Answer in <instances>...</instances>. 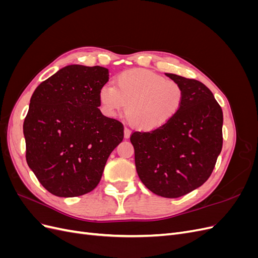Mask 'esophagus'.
<instances>
[{
	"label": "esophagus",
	"instance_id": "esophagus-1",
	"mask_svg": "<svg viewBox=\"0 0 258 258\" xmlns=\"http://www.w3.org/2000/svg\"><path fill=\"white\" fill-rule=\"evenodd\" d=\"M130 134H131L130 129H129V128H124V130H123V135H124V138L128 139V138L130 137Z\"/></svg>",
	"mask_w": 258,
	"mask_h": 258
}]
</instances>
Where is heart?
Listing matches in <instances>:
<instances>
[{"label": "heart", "instance_id": "obj_1", "mask_svg": "<svg viewBox=\"0 0 258 258\" xmlns=\"http://www.w3.org/2000/svg\"><path fill=\"white\" fill-rule=\"evenodd\" d=\"M101 110L116 116L126 105L129 122L141 131L165 126L182 110L185 90L178 82L144 69L126 70L116 76L113 87L99 90Z\"/></svg>", "mask_w": 258, "mask_h": 258}]
</instances>
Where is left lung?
Listing matches in <instances>:
<instances>
[{
  "label": "left lung",
  "instance_id": "8db88e82",
  "mask_svg": "<svg viewBox=\"0 0 258 258\" xmlns=\"http://www.w3.org/2000/svg\"><path fill=\"white\" fill-rule=\"evenodd\" d=\"M185 90L182 110L165 126L132 132L138 175L154 194L177 198L210 177L223 146V111L205 84L166 73Z\"/></svg>",
  "mask_w": 258,
  "mask_h": 258
}]
</instances>
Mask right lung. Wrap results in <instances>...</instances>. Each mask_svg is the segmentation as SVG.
Here are the masks:
<instances>
[{
  "label": "right lung",
  "mask_w": 258,
  "mask_h": 258,
  "mask_svg": "<svg viewBox=\"0 0 258 258\" xmlns=\"http://www.w3.org/2000/svg\"><path fill=\"white\" fill-rule=\"evenodd\" d=\"M103 67L72 64L42 82L23 121L26 159L40 183L58 197L95 189L108 156L123 139V124L99 110Z\"/></svg>",
  "instance_id": "1"
}]
</instances>
